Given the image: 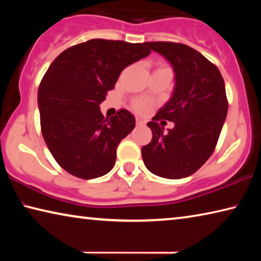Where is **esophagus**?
I'll use <instances>...</instances> for the list:
<instances>
[{"label": "esophagus", "instance_id": "34e87169", "mask_svg": "<svg viewBox=\"0 0 261 261\" xmlns=\"http://www.w3.org/2000/svg\"><path fill=\"white\" fill-rule=\"evenodd\" d=\"M136 124L138 125V126H141V125L145 124V122H144L143 120H140V118H137V120H136Z\"/></svg>", "mask_w": 261, "mask_h": 261}]
</instances>
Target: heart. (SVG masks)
<instances>
[{
  "mask_svg": "<svg viewBox=\"0 0 261 261\" xmlns=\"http://www.w3.org/2000/svg\"><path fill=\"white\" fill-rule=\"evenodd\" d=\"M132 106H134L135 110H137L138 113H146V112H148V109H149V102L145 99L135 100L134 103H132Z\"/></svg>",
  "mask_w": 261,
  "mask_h": 261,
  "instance_id": "heart-1",
  "label": "heart"
}]
</instances>
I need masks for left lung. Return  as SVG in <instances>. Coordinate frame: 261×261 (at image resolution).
I'll use <instances>...</instances> for the list:
<instances>
[{"mask_svg": "<svg viewBox=\"0 0 261 261\" xmlns=\"http://www.w3.org/2000/svg\"><path fill=\"white\" fill-rule=\"evenodd\" d=\"M170 62L175 72L171 99L147 126L151 143L141 147L145 166L154 175L178 179L192 175L208 160L226 121L228 100L223 78L216 65L199 51L177 42H146ZM160 119L175 123L168 134Z\"/></svg>", "mask_w": 261, "mask_h": 261, "instance_id": "1", "label": "left lung"}]
</instances>
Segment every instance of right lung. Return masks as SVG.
<instances>
[{
    "instance_id": "add662e5",
    "label": "right lung",
    "mask_w": 261,
    "mask_h": 261,
    "mask_svg": "<svg viewBox=\"0 0 261 261\" xmlns=\"http://www.w3.org/2000/svg\"><path fill=\"white\" fill-rule=\"evenodd\" d=\"M149 54L146 42L92 39L53 61L38 91L41 132L51 155L69 174L92 179L113 169L118 144L136 120L126 109L105 117L100 103L123 70Z\"/></svg>"
}]
</instances>
